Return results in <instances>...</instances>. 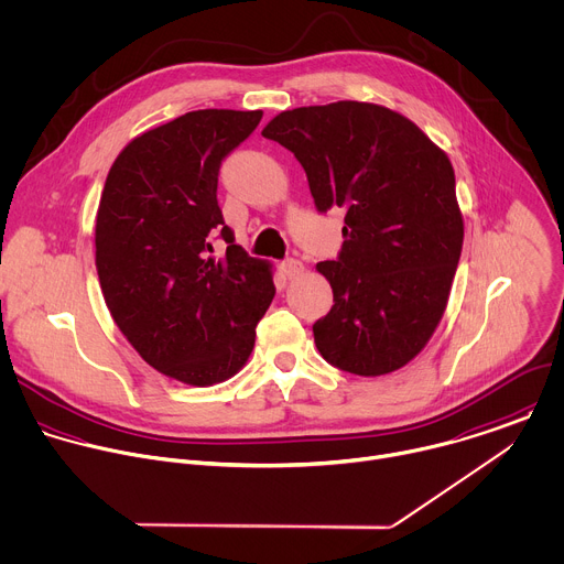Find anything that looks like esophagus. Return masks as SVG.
Here are the masks:
<instances>
[{
	"label": "esophagus",
	"instance_id": "esophagus-1",
	"mask_svg": "<svg viewBox=\"0 0 564 564\" xmlns=\"http://www.w3.org/2000/svg\"><path fill=\"white\" fill-rule=\"evenodd\" d=\"M280 267H282V271H284V275H289V278L300 275L302 269H304V264H302L297 258H286Z\"/></svg>",
	"mask_w": 564,
	"mask_h": 564
}]
</instances>
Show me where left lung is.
<instances>
[{"mask_svg":"<svg viewBox=\"0 0 564 564\" xmlns=\"http://www.w3.org/2000/svg\"><path fill=\"white\" fill-rule=\"evenodd\" d=\"M262 137L300 161L319 214L346 209L335 260L317 264L333 306L313 324L322 357L377 377L432 337L463 247L449 159L405 117L339 101L278 115Z\"/></svg>","mask_w":564,"mask_h":564,"instance_id":"1","label":"left lung"}]
</instances>
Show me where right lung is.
<instances>
[{
    "mask_svg": "<svg viewBox=\"0 0 564 564\" xmlns=\"http://www.w3.org/2000/svg\"><path fill=\"white\" fill-rule=\"evenodd\" d=\"M260 110H196L137 137L115 161L97 214L106 304L139 355L192 386L236 375L273 302L269 262L236 245L218 207L223 161ZM228 245L210 258L213 240Z\"/></svg>",
    "mask_w": 564,
    "mask_h": 564,
    "instance_id": "right-lung-1",
    "label": "right lung"
}]
</instances>
